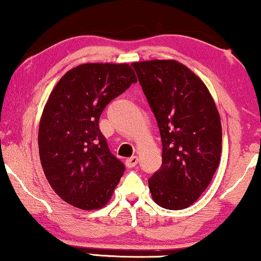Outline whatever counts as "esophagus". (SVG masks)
<instances>
[{"label":"esophagus","mask_w":261,"mask_h":261,"mask_svg":"<svg viewBox=\"0 0 261 261\" xmlns=\"http://www.w3.org/2000/svg\"><path fill=\"white\" fill-rule=\"evenodd\" d=\"M138 162H139L138 156L133 155V156H130V158H128V159L126 160V166H127V167H134V166H137Z\"/></svg>","instance_id":"esophagus-1"}]
</instances>
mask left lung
Returning <instances> with one entry per match:
<instances>
[{
    "label": "left lung",
    "mask_w": 261,
    "mask_h": 261,
    "mask_svg": "<svg viewBox=\"0 0 261 261\" xmlns=\"http://www.w3.org/2000/svg\"><path fill=\"white\" fill-rule=\"evenodd\" d=\"M158 123L162 167L148 179L156 204L188 208L208 188L222 149V128L204 83L176 60L133 63Z\"/></svg>",
    "instance_id": "1"
}]
</instances>
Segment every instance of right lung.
<instances>
[{"mask_svg":"<svg viewBox=\"0 0 261 261\" xmlns=\"http://www.w3.org/2000/svg\"><path fill=\"white\" fill-rule=\"evenodd\" d=\"M128 64H82L64 74L39 124V154L49 185L83 210L105 206L124 172L98 127L110 101L137 83Z\"/></svg>","mask_w":261,"mask_h":261,"instance_id":"right-lung-1","label":"right lung"}]
</instances>
